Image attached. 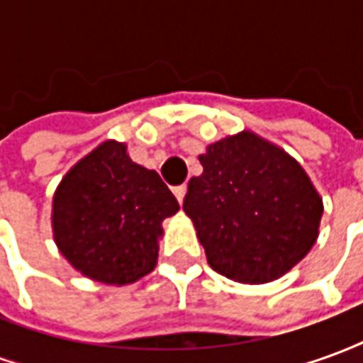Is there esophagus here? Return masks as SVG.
Here are the masks:
<instances>
[{"label":"esophagus","instance_id":"34e87169","mask_svg":"<svg viewBox=\"0 0 363 363\" xmlns=\"http://www.w3.org/2000/svg\"><path fill=\"white\" fill-rule=\"evenodd\" d=\"M173 194L177 196V200H179V204H182V200H184V194H186V186H184V184H181V186H174Z\"/></svg>","mask_w":363,"mask_h":363}]
</instances>
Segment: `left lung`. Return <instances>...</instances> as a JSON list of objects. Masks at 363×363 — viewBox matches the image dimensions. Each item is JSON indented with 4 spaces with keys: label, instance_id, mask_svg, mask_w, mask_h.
<instances>
[{
    "label": "left lung",
    "instance_id": "obj_1",
    "mask_svg": "<svg viewBox=\"0 0 363 363\" xmlns=\"http://www.w3.org/2000/svg\"><path fill=\"white\" fill-rule=\"evenodd\" d=\"M182 210L208 264L241 284L280 278L319 235L323 202L301 165L251 132L208 145Z\"/></svg>",
    "mask_w": 363,
    "mask_h": 363
}]
</instances>
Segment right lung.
Wrapping results in <instances>:
<instances>
[{"instance_id": "obj_1", "label": "right lung", "mask_w": 363, "mask_h": 363, "mask_svg": "<svg viewBox=\"0 0 363 363\" xmlns=\"http://www.w3.org/2000/svg\"><path fill=\"white\" fill-rule=\"evenodd\" d=\"M179 202L155 171L135 165L126 145L104 142L60 182L54 239L87 278L132 284L157 262L161 221Z\"/></svg>"}]
</instances>
